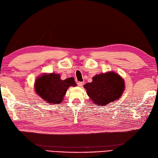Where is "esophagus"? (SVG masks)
<instances>
[{"label":"esophagus","instance_id":"34e87169","mask_svg":"<svg viewBox=\"0 0 158 158\" xmlns=\"http://www.w3.org/2000/svg\"><path fill=\"white\" fill-rule=\"evenodd\" d=\"M77 84V85H78L79 87H82V85H83V82H78Z\"/></svg>","mask_w":158,"mask_h":158}]
</instances>
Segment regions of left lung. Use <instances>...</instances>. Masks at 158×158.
<instances>
[{
	"label": "left lung",
	"mask_w": 158,
	"mask_h": 158,
	"mask_svg": "<svg viewBox=\"0 0 158 158\" xmlns=\"http://www.w3.org/2000/svg\"><path fill=\"white\" fill-rule=\"evenodd\" d=\"M84 87L91 100L99 106L118 100L125 88L123 78L114 72L96 75Z\"/></svg>",
	"instance_id": "8db88e82"
}]
</instances>
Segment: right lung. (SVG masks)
<instances>
[{"label": "right lung", "instance_id": "1", "mask_svg": "<svg viewBox=\"0 0 158 158\" xmlns=\"http://www.w3.org/2000/svg\"><path fill=\"white\" fill-rule=\"evenodd\" d=\"M70 86H76L73 77L61 80L60 74H44L37 77L35 91L38 95L49 103H60Z\"/></svg>", "mask_w": 158, "mask_h": 158}]
</instances>
